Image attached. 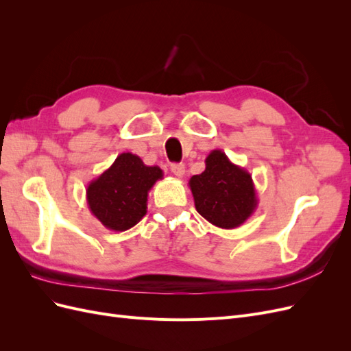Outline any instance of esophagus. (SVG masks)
<instances>
[{
	"instance_id": "1",
	"label": "esophagus",
	"mask_w": 351,
	"mask_h": 351,
	"mask_svg": "<svg viewBox=\"0 0 351 351\" xmlns=\"http://www.w3.org/2000/svg\"><path fill=\"white\" fill-rule=\"evenodd\" d=\"M171 173H173L176 177L182 178V177L184 176V173H186V167H184L183 164H173V165H171Z\"/></svg>"
}]
</instances>
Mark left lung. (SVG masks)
I'll return each mask as SVG.
<instances>
[{
    "instance_id": "1",
    "label": "left lung",
    "mask_w": 351,
    "mask_h": 351,
    "mask_svg": "<svg viewBox=\"0 0 351 351\" xmlns=\"http://www.w3.org/2000/svg\"><path fill=\"white\" fill-rule=\"evenodd\" d=\"M205 171L189 180L195 206L212 226L232 230L244 224L258 208L250 173L215 149L205 159Z\"/></svg>"
}]
</instances>
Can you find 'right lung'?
<instances>
[{"label":"right lung","mask_w":351,"mask_h":351,"mask_svg":"<svg viewBox=\"0 0 351 351\" xmlns=\"http://www.w3.org/2000/svg\"><path fill=\"white\" fill-rule=\"evenodd\" d=\"M162 176L161 168L145 165L137 155L120 154L88 184L86 200L92 215L112 231L134 227L146 215L147 196Z\"/></svg>","instance_id":"1"}]
</instances>
